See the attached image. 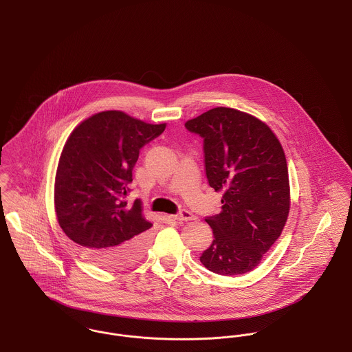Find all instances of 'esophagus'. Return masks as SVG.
I'll return each instance as SVG.
<instances>
[{"label": "esophagus", "instance_id": "34e87169", "mask_svg": "<svg viewBox=\"0 0 352 352\" xmlns=\"http://www.w3.org/2000/svg\"><path fill=\"white\" fill-rule=\"evenodd\" d=\"M173 218L176 221H192V219H195V215L188 210H180L176 215H173Z\"/></svg>", "mask_w": 352, "mask_h": 352}]
</instances>
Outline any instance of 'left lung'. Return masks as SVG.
I'll return each mask as SVG.
<instances>
[{
    "mask_svg": "<svg viewBox=\"0 0 352 352\" xmlns=\"http://www.w3.org/2000/svg\"><path fill=\"white\" fill-rule=\"evenodd\" d=\"M203 138L208 184L223 192L222 211L206 217L214 241L200 262L221 276L253 270L288 219L287 159L274 133L256 117L215 107L186 122Z\"/></svg>",
    "mask_w": 352,
    "mask_h": 352,
    "instance_id": "1",
    "label": "left lung"
}]
</instances>
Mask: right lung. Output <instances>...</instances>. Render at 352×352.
<instances>
[{"instance_id":"1","label":"right lung","mask_w":352,"mask_h":352,"mask_svg":"<svg viewBox=\"0 0 352 352\" xmlns=\"http://www.w3.org/2000/svg\"><path fill=\"white\" fill-rule=\"evenodd\" d=\"M165 124L151 125L117 110L83 121L64 145L55 179V210L65 235L90 261L113 270L137 263L149 245L141 201L128 203L142 146Z\"/></svg>"}]
</instances>
